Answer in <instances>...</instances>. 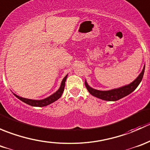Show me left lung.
<instances>
[{"label":"left lung","instance_id":"obj_1","mask_svg":"<svg viewBox=\"0 0 150 150\" xmlns=\"http://www.w3.org/2000/svg\"><path fill=\"white\" fill-rule=\"evenodd\" d=\"M144 68L145 67H144V69H142V72L135 81H133L131 83L128 85V86H125L123 87L120 88L113 89V90L110 91H99L91 88L86 82H85V85H86V88L88 89L89 93L93 95V96H96V97L106 101H117L125 97L127 95L130 94L131 92H133L137 88V86L139 85L142 78H143L144 73Z\"/></svg>","mask_w":150,"mask_h":150}]
</instances>
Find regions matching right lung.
<instances>
[{
	"mask_svg": "<svg viewBox=\"0 0 150 150\" xmlns=\"http://www.w3.org/2000/svg\"><path fill=\"white\" fill-rule=\"evenodd\" d=\"M67 77V75H66L64 78V79L62 80V82L59 89L56 93H54V94L50 96L49 97L46 98V99H43V100H32V99L20 97V96H17V95L14 94V93H13V94H14V96H16V97H17L19 99H20L21 101H22L23 102H25V103L28 104L30 106H33V107H44V106L48 105V104L53 103V102H54L55 101H57V99H59L61 97V96L62 95L63 91H64Z\"/></svg>",
	"mask_w": 150,
	"mask_h": 150,
	"instance_id": "add662e5",
	"label": "right lung"
}]
</instances>
